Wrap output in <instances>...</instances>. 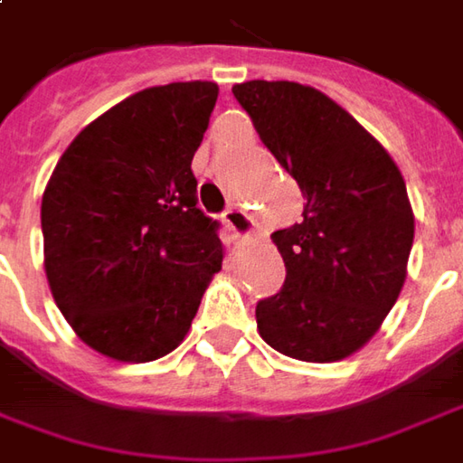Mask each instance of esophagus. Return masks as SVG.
Segmentation results:
<instances>
[{"mask_svg":"<svg viewBox=\"0 0 463 463\" xmlns=\"http://www.w3.org/2000/svg\"><path fill=\"white\" fill-rule=\"evenodd\" d=\"M225 225L231 228L232 235L238 238V241H248L253 231H256V222H253V217L243 213V210H238V207H231V210H225Z\"/></svg>","mask_w":463,"mask_h":463,"instance_id":"1","label":"esophagus"}]
</instances>
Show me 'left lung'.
I'll return each mask as SVG.
<instances>
[{
	"instance_id": "left-lung-1",
	"label": "left lung",
	"mask_w": 463,
	"mask_h": 463,
	"mask_svg": "<svg viewBox=\"0 0 463 463\" xmlns=\"http://www.w3.org/2000/svg\"><path fill=\"white\" fill-rule=\"evenodd\" d=\"M235 99L307 197L302 222L271 235L287 279L256 305L261 338L330 364L372 341L397 302L415 215L397 164L341 104L297 81H243Z\"/></svg>"
}]
</instances>
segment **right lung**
Returning <instances> with one entry per match:
<instances>
[{
	"instance_id": "right-lung-1",
	"label": "right lung",
	"mask_w": 463,
	"mask_h": 463,
	"mask_svg": "<svg viewBox=\"0 0 463 463\" xmlns=\"http://www.w3.org/2000/svg\"><path fill=\"white\" fill-rule=\"evenodd\" d=\"M215 102L213 81L137 91L73 137L43 192L53 299L107 359L171 354L222 269L217 222L197 207L192 174Z\"/></svg>"
}]
</instances>
